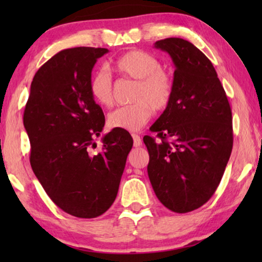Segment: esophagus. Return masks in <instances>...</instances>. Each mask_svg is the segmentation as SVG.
Returning <instances> with one entry per match:
<instances>
[{
  "instance_id": "1",
  "label": "esophagus",
  "mask_w": 262,
  "mask_h": 262,
  "mask_svg": "<svg viewBox=\"0 0 262 262\" xmlns=\"http://www.w3.org/2000/svg\"><path fill=\"white\" fill-rule=\"evenodd\" d=\"M132 138H134V145L135 146H141L142 145V139L138 135L132 134Z\"/></svg>"
}]
</instances>
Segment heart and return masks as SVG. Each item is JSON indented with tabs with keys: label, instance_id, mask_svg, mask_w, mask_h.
Wrapping results in <instances>:
<instances>
[{
	"label": "heart",
	"instance_id": "heart-1",
	"mask_svg": "<svg viewBox=\"0 0 262 262\" xmlns=\"http://www.w3.org/2000/svg\"><path fill=\"white\" fill-rule=\"evenodd\" d=\"M116 69L125 76L137 80L132 93L135 102L118 107L107 116L111 128L138 131L148 123L154 110H166L174 95V78L169 71L163 69L160 59L142 50H132L124 53L114 63ZM92 98L101 106L113 102L112 77L106 69H98L89 81Z\"/></svg>",
	"mask_w": 262,
	"mask_h": 262
}]
</instances>
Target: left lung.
<instances>
[{"label":"left lung","instance_id":"8db88e82","mask_svg":"<svg viewBox=\"0 0 262 262\" xmlns=\"http://www.w3.org/2000/svg\"><path fill=\"white\" fill-rule=\"evenodd\" d=\"M155 48L173 59L174 95L143 138L148 175L167 209L186 213L203 206L220 185L232 150V117L210 59L192 42L167 38Z\"/></svg>","mask_w":262,"mask_h":262}]
</instances>
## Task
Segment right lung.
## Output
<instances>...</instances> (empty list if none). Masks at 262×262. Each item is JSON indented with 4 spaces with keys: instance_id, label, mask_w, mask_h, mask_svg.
Returning <instances> with one entry per match:
<instances>
[{
    "instance_id": "right-lung-1",
    "label": "right lung",
    "mask_w": 262,
    "mask_h": 262,
    "mask_svg": "<svg viewBox=\"0 0 262 262\" xmlns=\"http://www.w3.org/2000/svg\"><path fill=\"white\" fill-rule=\"evenodd\" d=\"M102 48L62 50L39 68L24 112L30 138V162L53 203L78 218H95L116 200L134 141L127 131L113 130L96 148L105 116L89 92Z\"/></svg>"
}]
</instances>
